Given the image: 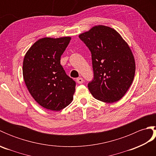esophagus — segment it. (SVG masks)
Instances as JSON below:
<instances>
[{"instance_id":"obj_1","label":"esophagus","mask_w":156,"mask_h":156,"mask_svg":"<svg viewBox=\"0 0 156 156\" xmlns=\"http://www.w3.org/2000/svg\"><path fill=\"white\" fill-rule=\"evenodd\" d=\"M76 82H77L78 84H82L84 82V79L81 77L78 78L77 79H76Z\"/></svg>"}]
</instances>
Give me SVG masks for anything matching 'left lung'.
I'll list each match as a JSON object with an SVG mask.
<instances>
[{
  "mask_svg": "<svg viewBox=\"0 0 156 156\" xmlns=\"http://www.w3.org/2000/svg\"><path fill=\"white\" fill-rule=\"evenodd\" d=\"M91 52L94 78L88 84L92 96L107 103L123 97L133 82L135 63L128 44L115 29L93 27L79 35Z\"/></svg>",
  "mask_w": 156,
  "mask_h": 156,
  "instance_id": "8db88e82",
  "label": "left lung"
}]
</instances>
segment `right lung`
<instances>
[{
    "instance_id": "obj_1",
    "label": "right lung",
    "mask_w": 156,
    "mask_h": 156,
    "mask_svg": "<svg viewBox=\"0 0 156 156\" xmlns=\"http://www.w3.org/2000/svg\"><path fill=\"white\" fill-rule=\"evenodd\" d=\"M71 37L39 39L25 55L23 75L35 101L41 107L59 111L70 104L76 82L66 74L60 64L61 55Z\"/></svg>"
}]
</instances>
